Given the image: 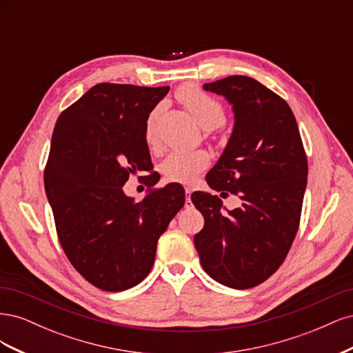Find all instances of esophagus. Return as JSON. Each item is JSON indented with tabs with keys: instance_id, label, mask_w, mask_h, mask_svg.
Instances as JSON below:
<instances>
[{
	"instance_id": "34e87169",
	"label": "esophagus",
	"mask_w": 353,
	"mask_h": 353,
	"mask_svg": "<svg viewBox=\"0 0 353 353\" xmlns=\"http://www.w3.org/2000/svg\"><path fill=\"white\" fill-rule=\"evenodd\" d=\"M185 194H187V199H185V208H193V201H191L190 199V194H191V190L190 188H185Z\"/></svg>"
}]
</instances>
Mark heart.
<instances>
[{
	"label": "heart",
	"instance_id": "heart-1",
	"mask_svg": "<svg viewBox=\"0 0 353 353\" xmlns=\"http://www.w3.org/2000/svg\"><path fill=\"white\" fill-rule=\"evenodd\" d=\"M178 99L184 108L193 114L194 119L206 130L221 126L225 122L227 112L223 104L213 99L212 95L203 91L196 85H183L178 90ZM157 109L147 117L144 137L148 145L154 144V128H156ZM209 163V154L205 150L197 152H172L169 153L163 162L160 163V172L170 183H191L199 172H201Z\"/></svg>",
	"mask_w": 353,
	"mask_h": 353
}]
</instances>
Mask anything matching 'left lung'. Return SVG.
I'll use <instances>...</instances> for the list:
<instances>
[{
	"label": "left lung",
	"mask_w": 353,
	"mask_h": 353,
	"mask_svg": "<svg viewBox=\"0 0 353 353\" xmlns=\"http://www.w3.org/2000/svg\"><path fill=\"white\" fill-rule=\"evenodd\" d=\"M203 88L223 95L236 113L228 145L206 181L221 196H239L241 206L225 213L218 196L191 194L205 218L194 245L213 280L244 290L268 280L292 248L307 159L296 117L279 94L241 74Z\"/></svg>",
	"instance_id": "left-lung-1"
}]
</instances>
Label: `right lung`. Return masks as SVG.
<instances>
[{
  "mask_svg": "<svg viewBox=\"0 0 353 353\" xmlns=\"http://www.w3.org/2000/svg\"><path fill=\"white\" fill-rule=\"evenodd\" d=\"M168 91L97 83L61 112L52 131L44 185L57 237L73 268L104 292L145 279L159 237L185 203L179 184L138 203L123 193L131 174L153 169L144 128ZM152 175L147 188L156 184Z\"/></svg>",
  "mask_w": 353,
  "mask_h": 353,
  "instance_id": "right-lung-1",
  "label": "right lung"
}]
</instances>
